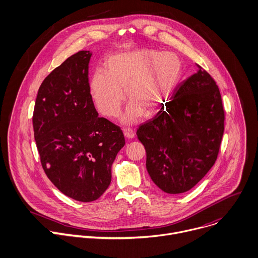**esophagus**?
<instances>
[{"mask_svg":"<svg viewBox=\"0 0 258 258\" xmlns=\"http://www.w3.org/2000/svg\"><path fill=\"white\" fill-rule=\"evenodd\" d=\"M124 135L128 138V139H132L135 136V133L133 131L132 128H126L124 129Z\"/></svg>","mask_w":258,"mask_h":258,"instance_id":"obj_1","label":"esophagus"}]
</instances>
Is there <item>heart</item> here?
I'll return each instance as SVG.
<instances>
[{
    "instance_id": "obj_1",
    "label": "heart",
    "mask_w": 258,
    "mask_h": 258,
    "mask_svg": "<svg viewBox=\"0 0 258 258\" xmlns=\"http://www.w3.org/2000/svg\"><path fill=\"white\" fill-rule=\"evenodd\" d=\"M183 72L180 58L170 51L140 48L112 56L105 70L90 78V92L97 109L108 117L119 116L127 92L131 100L126 123L138 121L144 113L154 114L166 106Z\"/></svg>"
}]
</instances>
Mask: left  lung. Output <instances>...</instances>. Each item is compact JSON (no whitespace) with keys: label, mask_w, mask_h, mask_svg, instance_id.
I'll list each match as a JSON object with an SVG mask.
<instances>
[{"label":"left lung","mask_w":258,"mask_h":258,"mask_svg":"<svg viewBox=\"0 0 258 258\" xmlns=\"http://www.w3.org/2000/svg\"><path fill=\"white\" fill-rule=\"evenodd\" d=\"M198 72L181 82L166 108L137 129L146 169L169 194L193 188L215 165L225 128V111L214 78Z\"/></svg>","instance_id":"8db88e82"}]
</instances>
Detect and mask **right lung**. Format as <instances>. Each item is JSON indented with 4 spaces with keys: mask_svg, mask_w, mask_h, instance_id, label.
Returning <instances> with one entry per match:
<instances>
[{
    "mask_svg": "<svg viewBox=\"0 0 258 258\" xmlns=\"http://www.w3.org/2000/svg\"><path fill=\"white\" fill-rule=\"evenodd\" d=\"M89 50H80L42 81L32 116L42 169L63 194L81 202L98 199L112 179L125 145L119 126L97 117L88 82Z\"/></svg>",
    "mask_w": 258,
    "mask_h": 258,
    "instance_id": "add662e5",
    "label": "right lung"
}]
</instances>
